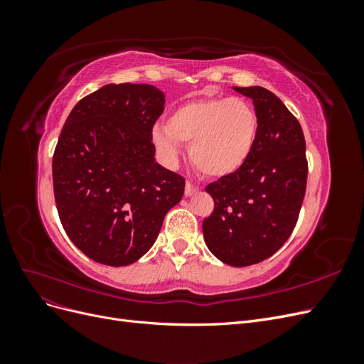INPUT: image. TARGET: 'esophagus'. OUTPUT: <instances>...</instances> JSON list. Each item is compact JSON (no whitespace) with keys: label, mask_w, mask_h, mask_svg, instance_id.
Wrapping results in <instances>:
<instances>
[{"label":"esophagus","mask_w":364,"mask_h":364,"mask_svg":"<svg viewBox=\"0 0 364 364\" xmlns=\"http://www.w3.org/2000/svg\"><path fill=\"white\" fill-rule=\"evenodd\" d=\"M197 191H199V188H197L196 185H193V183H190V182H186V185H185V196H186V197H190V196L196 194Z\"/></svg>","instance_id":"1"}]
</instances>
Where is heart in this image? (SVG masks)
Masks as SVG:
<instances>
[{
    "instance_id": "b5f03b06",
    "label": "heart",
    "mask_w": 364,
    "mask_h": 364,
    "mask_svg": "<svg viewBox=\"0 0 364 364\" xmlns=\"http://www.w3.org/2000/svg\"><path fill=\"white\" fill-rule=\"evenodd\" d=\"M258 114L249 102L235 97L199 98L178 106L153 129L151 139L161 158L173 164L179 142L190 144L194 167L213 179H225L245 167L257 146Z\"/></svg>"
}]
</instances>
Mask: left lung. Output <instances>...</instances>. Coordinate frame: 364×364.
Instances as JSON below:
<instances>
[{
  "label": "left lung",
  "mask_w": 364,
  "mask_h": 364,
  "mask_svg": "<svg viewBox=\"0 0 364 364\" xmlns=\"http://www.w3.org/2000/svg\"><path fill=\"white\" fill-rule=\"evenodd\" d=\"M234 90L253 100L259 134L238 173L206 186L214 211L203 220L208 249L234 267L261 262L291 235L304 202L308 162L299 121L266 87Z\"/></svg>",
  "instance_id": "8db88e82"
}]
</instances>
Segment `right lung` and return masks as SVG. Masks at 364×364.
Instances as JSON below:
<instances>
[{
    "label": "right lung",
    "mask_w": 364,
    "mask_h": 364,
    "mask_svg": "<svg viewBox=\"0 0 364 364\" xmlns=\"http://www.w3.org/2000/svg\"><path fill=\"white\" fill-rule=\"evenodd\" d=\"M165 98L151 85H106L74 106L53 156L65 232L86 257L121 267L153 246L185 179L155 161Z\"/></svg>",
    "instance_id": "obj_1"
}]
</instances>
